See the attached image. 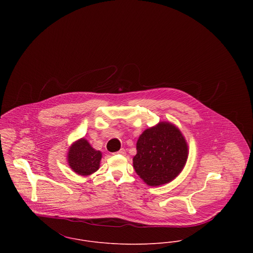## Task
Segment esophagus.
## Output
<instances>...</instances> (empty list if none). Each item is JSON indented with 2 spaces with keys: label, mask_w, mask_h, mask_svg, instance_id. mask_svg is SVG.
I'll list each match as a JSON object with an SVG mask.
<instances>
[{
  "label": "esophagus",
  "mask_w": 253,
  "mask_h": 253,
  "mask_svg": "<svg viewBox=\"0 0 253 253\" xmlns=\"http://www.w3.org/2000/svg\"><path fill=\"white\" fill-rule=\"evenodd\" d=\"M116 154H119V155H122V156H124L125 154H126V150L124 149V148H122L120 151H118Z\"/></svg>",
  "instance_id": "34e87169"
}]
</instances>
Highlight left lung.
I'll return each instance as SVG.
<instances>
[{
  "instance_id": "8db88e82",
  "label": "left lung",
  "mask_w": 253,
  "mask_h": 253,
  "mask_svg": "<svg viewBox=\"0 0 253 253\" xmlns=\"http://www.w3.org/2000/svg\"><path fill=\"white\" fill-rule=\"evenodd\" d=\"M133 168L149 186L157 187L175 179L183 170L189 154L180 129L169 122H160L145 129L136 143Z\"/></svg>"
}]
</instances>
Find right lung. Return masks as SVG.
<instances>
[{
    "label": "right lung",
    "instance_id": "add662e5",
    "mask_svg": "<svg viewBox=\"0 0 253 253\" xmlns=\"http://www.w3.org/2000/svg\"><path fill=\"white\" fill-rule=\"evenodd\" d=\"M101 158V152L92 148L84 137L73 142L67 153L69 167L74 172L82 176H88L97 171Z\"/></svg>",
    "mask_w": 253,
    "mask_h": 253
}]
</instances>
